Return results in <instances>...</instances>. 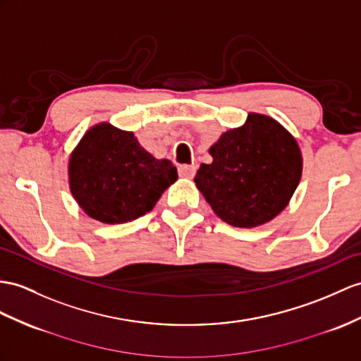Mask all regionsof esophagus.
I'll return each instance as SVG.
<instances>
[{
	"mask_svg": "<svg viewBox=\"0 0 361 361\" xmlns=\"http://www.w3.org/2000/svg\"><path fill=\"white\" fill-rule=\"evenodd\" d=\"M178 170H179V174L182 176V178L191 179L192 176L196 174V166L195 165H179Z\"/></svg>",
	"mask_w": 361,
	"mask_h": 361,
	"instance_id": "esophagus-1",
	"label": "esophagus"
}]
</instances>
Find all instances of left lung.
<instances>
[{
  "mask_svg": "<svg viewBox=\"0 0 361 361\" xmlns=\"http://www.w3.org/2000/svg\"><path fill=\"white\" fill-rule=\"evenodd\" d=\"M195 182L214 213L233 226L252 228L282 211L300 182L302 154L295 139L265 114L251 113L209 148Z\"/></svg>",
  "mask_w": 361,
  "mask_h": 361,
  "instance_id": "obj_1",
  "label": "left lung"
}]
</instances>
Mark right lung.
Masks as SVG:
<instances>
[{"label": "right lung", "mask_w": 361, "mask_h": 361, "mask_svg": "<svg viewBox=\"0 0 361 361\" xmlns=\"http://www.w3.org/2000/svg\"><path fill=\"white\" fill-rule=\"evenodd\" d=\"M178 179L169 159H156L131 131L110 124L90 128L68 162L70 190L87 214L104 224H124L152 211Z\"/></svg>", "instance_id": "obj_1"}]
</instances>
